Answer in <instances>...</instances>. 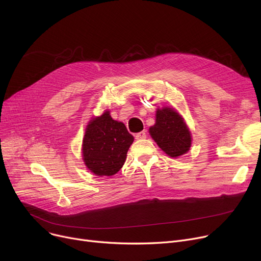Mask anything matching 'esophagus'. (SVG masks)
Returning <instances> with one entry per match:
<instances>
[{
  "mask_svg": "<svg viewBox=\"0 0 261 261\" xmlns=\"http://www.w3.org/2000/svg\"><path fill=\"white\" fill-rule=\"evenodd\" d=\"M146 131H142V132H140V133H136L135 134V139L138 140V141H140V140H145L146 139Z\"/></svg>",
  "mask_w": 261,
  "mask_h": 261,
  "instance_id": "1",
  "label": "esophagus"
}]
</instances>
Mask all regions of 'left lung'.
<instances>
[{"mask_svg": "<svg viewBox=\"0 0 261 261\" xmlns=\"http://www.w3.org/2000/svg\"><path fill=\"white\" fill-rule=\"evenodd\" d=\"M149 134L158 146L170 158H179L189 151L191 133L184 118L173 108H158L155 123L149 128Z\"/></svg>", "mask_w": 261, "mask_h": 261, "instance_id": "obj_1", "label": "left lung"}]
</instances>
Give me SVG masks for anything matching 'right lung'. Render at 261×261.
Returning <instances> with one entry per match:
<instances>
[{
  "label": "right lung",
  "instance_id": "1",
  "mask_svg": "<svg viewBox=\"0 0 261 261\" xmlns=\"http://www.w3.org/2000/svg\"><path fill=\"white\" fill-rule=\"evenodd\" d=\"M133 141L123 122L114 120L106 110L88 122L82 140V160L92 173L111 176L125 164Z\"/></svg>",
  "mask_w": 261,
  "mask_h": 261
}]
</instances>
